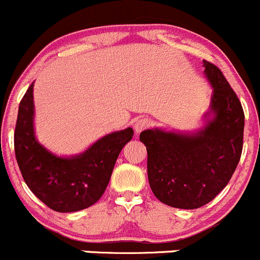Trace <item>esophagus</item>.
Segmentation results:
<instances>
[{
  "instance_id": "1",
  "label": "esophagus",
  "mask_w": 260,
  "mask_h": 260,
  "mask_svg": "<svg viewBox=\"0 0 260 260\" xmlns=\"http://www.w3.org/2000/svg\"><path fill=\"white\" fill-rule=\"evenodd\" d=\"M151 125V120L147 119V118H140V119H137L135 122V131L136 133H140L141 131L146 129L147 127H150Z\"/></svg>"
}]
</instances>
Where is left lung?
Returning a JSON list of instances; mask_svg holds the SVG:
<instances>
[{"label": "left lung", "mask_w": 260, "mask_h": 260, "mask_svg": "<svg viewBox=\"0 0 260 260\" xmlns=\"http://www.w3.org/2000/svg\"><path fill=\"white\" fill-rule=\"evenodd\" d=\"M213 87L205 128L194 135L146 129L140 140L147 150L148 183L160 202L194 210L228 185L243 151L244 110L238 95L217 66L203 60Z\"/></svg>", "instance_id": "8db88e82"}]
</instances>
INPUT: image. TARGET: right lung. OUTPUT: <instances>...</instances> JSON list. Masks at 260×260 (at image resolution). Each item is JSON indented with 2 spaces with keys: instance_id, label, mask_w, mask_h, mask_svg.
<instances>
[{
  "instance_id": "1",
  "label": "right lung",
  "mask_w": 260,
  "mask_h": 260,
  "mask_svg": "<svg viewBox=\"0 0 260 260\" xmlns=\"http://www.w3.org/2000/svg\"><path fill=\"white\" fill-rule=\"evenodd\" d=\"M32 87L22 96L14 143L21 175L30 190L57 212L85 210L102 198L122 148L133 137L132 128L104 136L85 152L59 157L43 147L34 136Z\"/></svg>"
}]
</instances>
